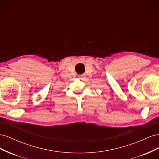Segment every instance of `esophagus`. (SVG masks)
<instances>
[{
    "label": "esophagus",
    "instance_id": "34e87169",
    "mask_svg": "<svg viewBox=\"0 0 159 159\" xmlns=\"http://www.w3.org/2000/svg\"><path fill=\"white\" fill-rule=\"evenodd\" d=\"M84 78H85V75H84L79 76V79H80V80H83Z\"/></svg>",
    "mask_w": 159,
    "mask_h": 159
}]
</instances>
